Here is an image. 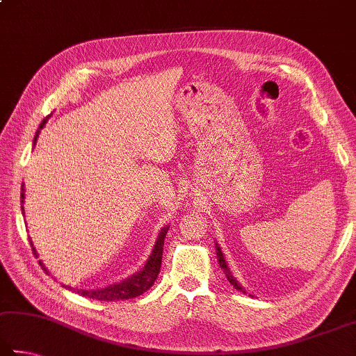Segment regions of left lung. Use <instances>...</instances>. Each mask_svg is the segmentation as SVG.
Instances as JSON below:
<instances>
[{
	"label": "left lung",
	"mask_w": 356,
	"mask_h": 356,
	"mask_svg": "<svg viewBox=\"0 0 356 356\" xmlns=\"http://www.w3.org/2000/svg\"><path fill=\"white\" fill-rule=\"evenodd\" d=\"M215 248H216V257H218V263H219V266H221V269L224 270V274H225V277H227V280L232 283V285H234V288H235V289L241 291V293H245V289L243 288L241 283L238 282L234 275H232L230 269H229V266H227V263H225V258H224L222 250H221V248H219V244H218V243H215Z\"/></svg>",
	"instance_id": "obj_1"
}]
</instances>
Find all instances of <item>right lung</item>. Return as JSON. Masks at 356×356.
Here are the masks:
<instances>
[{"instance_id": "1", "label": "right lung", "mask_w": 356, "mask_h": 356, "mask_svg": "<svg viewBox=\"0 0 356 356\" xmlns=\"http://www.w3.org/2000/svg\"><path fill=\"white\" fill-rule=\"evenodd\" d=\"M49 116H47L42 122L40 126H38L37 132L34 135V146L37 143V138H38V134H40L42 129L44 127V124H47ZM22 204H24V184L22 186ZM22 213L24 216V207L22 205ZM168 229H170V225H166V227H163L160 230V234L157 236L156 240V244H154V249L151 252L149 258H147L145 266L141 268L140 270H137V273L132 274L131 277H127V279H124L120 283H113V285L111 286H106V288H101V289H73L71 286H67V285H62L65 286L71 291H76L77 294H81L83 297H88V299H96V300H111V302H115V300H124V299H132V297H137V296H141L145 293V291L149 289L154 282H156L157 275L160 273V266H161V255H163V243H165V236H166V232ZM31 241V240H29ZM31 245H32V250H34V254L37 257V250L34 248V244H32L31 241ZM40 266L44 269V273H48V269L44 268V264L42 261Z\"/></svg>"}]
</instances>
